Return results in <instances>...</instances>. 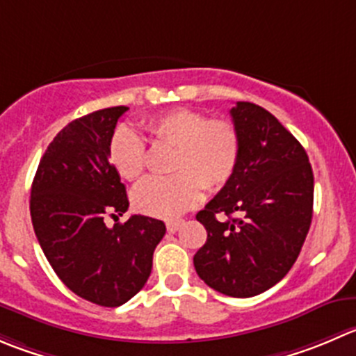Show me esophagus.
Returning <instances> with one entry per match:
<instances>
[{"mask_svg": "<svg viewBox=\"0 0 356 356\" xmlns=\"http://www.w3.org/2000/svg\"><path fill=\"white\" fill-rule=\"evenodd\" d=\"M181 226H182V220L181 219L168 220V222H167V231H168V233H175V231H177Z\"/></svg>", "mask_w": 356, "mask_h": 356, "instance_id": "esophagus-1", "label": "esophagus"}]
</instances>
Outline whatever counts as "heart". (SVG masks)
<instances>
[{"label": "heart", "mask_w": 356, "mask_h": 356, "mask_svg": "<svg viewBox=\"0 0 356 356\" xmlns=\"http://www.w3.org/2000/svg\"><path fill=\"white\" fill-rule=\"evenodd\" d=\"M146 130L154 146L174 147V175L147 177L134 189V205L146 216L174 219L198 205L203 186L217 191L236 172L241 137L229 120H210L203 113L181 108L147 120ZM109 160L122 177L134 181L146 170V143L130 127H118L109 140Z\"/></svg>", "instance_id": "obj_1"}]
</instances>
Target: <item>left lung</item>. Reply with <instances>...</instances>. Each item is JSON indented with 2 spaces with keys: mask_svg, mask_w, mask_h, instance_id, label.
Wrapping results in <instances>:
<instances>
[{
  "mask_svg": "<svg viewBox=\"0 0 356 356\" xmlns=\"http://www.w3.org/2000/svg\"><path fill=\"white\" fill-rule=\"evenodd\" d=\"M231 118L241 137L240 161L196 213L207 241L193 262L213 291L252 298L277 285L301 252L313 217V170L305 147L270 111L236 102Z\"/></svg>",
  "mask_w": 356,
  "mask_h": 356,
  "instance_id": "obj_1",
  "label": "left lung"
}]
</instances>
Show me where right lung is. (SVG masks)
<instances>
[{
  "label": "right lung",
  "mask_w": 356,
  "mask_h": 356,
  "mask_svg": "<svg viewBox=\"0 0 356 356\" xmlns=\"http://www.w3.org/2000/svg\"><path fill=\"white\" fill-rule=\"evenodd\" d=\"M129 108L116 106L69 123L44 151L33 186L31 219L44 257L62 284L94 305L116 308L147 282L163 220L132 216L125 184L109 163V140Z\"/></svg>",
  "instance_id": "add662e5"
}]
</instances>
